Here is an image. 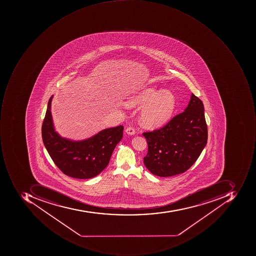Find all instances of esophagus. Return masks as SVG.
<instances>
[{
    "instance_id": "obj_1",
    "label": "esophagus",
    "mask_w": 256,
    "mask_h": 256,
    "mask_svg": "<svg viewBox=\"0 0 256 256\" xmlns=\"http://www.w3.org/2000/svg\"><path fill=\"white\" fill-rule=\"evenodd\" d=\"M126 132L128 134H130V136H133V134H136V130H134V128L128 127L126 129Z\"/></svg>"
}]
</instances>
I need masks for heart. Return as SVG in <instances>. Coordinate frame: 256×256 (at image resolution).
<instances>
[{
  "label": "heart",
  "instance_id": "obj_1",
  "mask_svg": "<svg viewBox=\"0 0 256 256\" xmlns=\"http://www.w3.org/2000/svg\"><path fill=\"white\" fill-rule=\"evenodd\" d=\"M147 102L140 112V122L144 126L156 128L164 124L176 108L174 94L169 90L158 92L154 88H146L126 100L129 106H142Z\"/></svg>",
  "mask_w": 256,
  "mask_h": 256
}]
</instances>
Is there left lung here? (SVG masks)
<instances>
[{"instance_id":"obj_1","label":"left lung","mask_w":256,"mask_h":256,"mask_svg":"<svg viewBox=\"0 0 256 256\" xmlns=\"http://www.w3.org/2000/svg\"><path fill=\"white\" fill-rule=\"evenodd\" d=\"M142 134L148 146L144 164L150 173L159 177L184 173L197 160L207 144L202 102L192 94L184 112L160 128Z\"/></svg>"}]
</instances>
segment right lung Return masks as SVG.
I'll return each instance as SVG.
<instances>
[{
	"label": "right lung",
	"mask_w": 256,
	"mask_h": 256,
	"mask_svg": "<svg viewBox=\"0 0 256 256\" xmlns=\"http://www.w3.org/2000/svg\"><path fill=\"white\" fill-rule=\"evenodd\" d=\"M52 97L42 128V139L49 156L66 176L80 179L96 177L108 164L112 152L122 138L124 127L104 129L82 142L62 138L54 129L50 113Z\"/></svg>",
	"instance_id": "obj_1"
}]
</instances>
